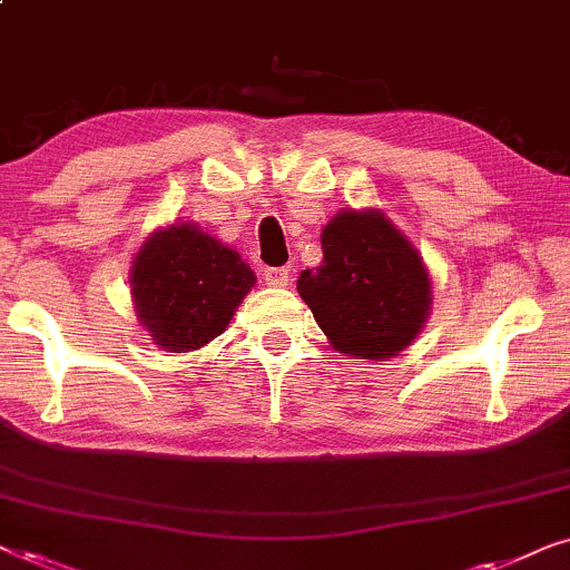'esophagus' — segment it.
Segmentation results:
<instances>
[{"mask_svg":"<svg viewBox=\"0 0 570 570\" xmlns=\"http://www.w3.org/2000/svg\"><path fill=\"white\" fill-rule=\"evenodd\" d=\"M264 283L272 287H285L291 283V269L285 267H267L264 269Z\"/></svg>","mask_w":570,"mask_h":570,"instance_id":"1","label":"esophagus"}]
</instances>
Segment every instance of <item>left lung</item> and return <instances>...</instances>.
Segmentation results:
<instances>
[{
  "mask_svg": "<svg viewBox=\"0 0 570 570\" xmlns=\"http://www.w3.org/2000/svg\"><path fill=\"white\" fill-rule=\"evenodd\" d=\"M324 262L298 293L340 353L392 357L431 314V279L407 238L381 213H340L322 233Z\"/></svg>",
  "mask_w": 570,
  "mask_h": 570,
  "instance_id": "8db88e82",
  "label": "left lung"
}]
</instances>
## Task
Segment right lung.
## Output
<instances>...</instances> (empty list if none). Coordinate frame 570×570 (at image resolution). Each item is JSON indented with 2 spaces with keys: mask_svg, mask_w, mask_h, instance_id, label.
Segmentation results:
<instances>
[{
  "mask_svg": "<svg viewBox=\"0 0 570 570\" xmlns=\"http://www.w3.org/2000/svg\"><path fill=\"white\" fill-rule=\"evenodd\" d=\"M254 283L238 252L191 223L155 233L131 269L139 324L168 353H189L223 334Z\"/></svg>",
  "mask_w": 570,
  "mask_h": 570,
  "instance_id": "add662e5",
  "label": "right lung"
}]
</instances>
